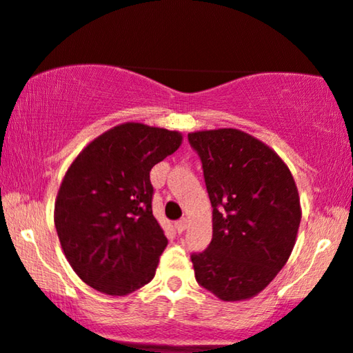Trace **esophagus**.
<instances>
[{"label":"esophagus","instance_id":"esophagus-1","mask_svg":"<svg viewBox=\"0 0 353 353\" xmlns=\"http://www.w3.org/2000/svg\"><path fill=\"white\" fill-rule=\"evenodd\" d=\"M174 228H176V231L179 232V234H182L187 229V219L184 218V219H179L177 221V223H174Z\"/></svg>","mask_w":353,"mask_h":353}]
</instances>
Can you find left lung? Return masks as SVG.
Wrapping results in <instances>:
<instances>
[{
  "label": "left lung",
  "mask_w": 353,
  "mask_h": 353,
  "mask_svg": "<svg viewBox=\"0 0 353 353\" xmlns=\"http://www.w3.org/2000/svg\"><path fill=\"white\" fill-rule=\"evenodd\" d=\"M213 206V239L192 255L195 279L224 302L260 294L288 263L302 210L274 150L239 129L190 132Z\"/></svg>",
  "instance_id": "8db88e82"
}]
</instances>
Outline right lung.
Wrapping results in <instances>:
<instances>
[{
    "label": "right lung",
    "mask_w": 353,
    "mask_h": 353,
    "mask_svg": "<svg viewBox=\"0 0 353 353\" xmlns=\"http://www.w3.org/2000/svg\"><path fill=\"white\" fill-rule=\"evenodd\" d=\"M181 143L176 130L124 122L88 143L69 166L54 225L69 265L87 285L128 295L154 278L168 239L153 216L150 171Z\"/></svg>",
    "instance_id": "obj_1"
}]
</instances>
